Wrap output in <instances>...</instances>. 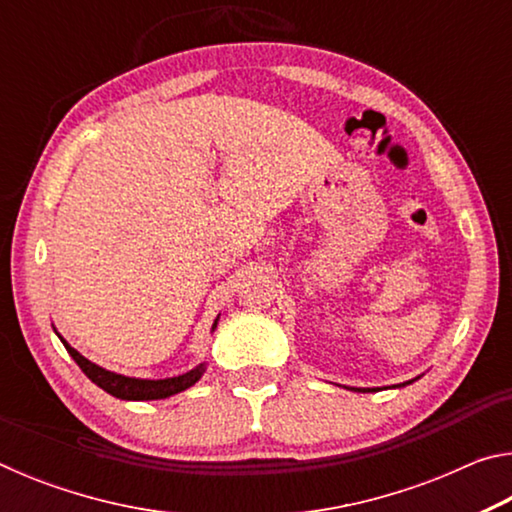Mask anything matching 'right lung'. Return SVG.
Listing matches in <instances>:
<instances>
[{
	"instance_id": "1",
	"label": "right lung",
	"mask_w": 512,
	"mask_h": 512,
	"mask_svg": "<svg viewBox=\"0 0 512 512\" xmlns=\"http://www.w3.org/2000/svg\"><path fill=\"white\" fill-rule=\"evenodd\" d=\"M214 327H216V323H214ZM63 345L69 352V357L79 363V368L85 372V375H88V379H92L94 384L103 388L106 393L119 397V400H164V397H169V395L187 391V388L194 386L205 372L203 366H198L192 372H185V375L171 377V379H158V381L155 379H133V377L115 375V372L99 368L97 363L88 361L83 354L76 352L67 341H63Z\"/></svg>"
}]
</instances>
